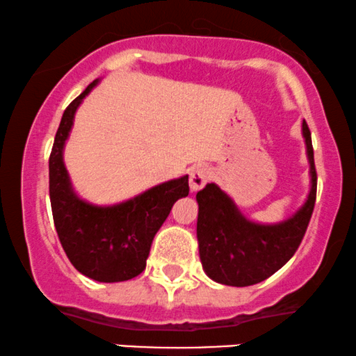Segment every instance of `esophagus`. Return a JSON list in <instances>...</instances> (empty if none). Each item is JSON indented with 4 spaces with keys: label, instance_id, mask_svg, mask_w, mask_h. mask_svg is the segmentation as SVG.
<instances>
[{
    "label": "esophagus",
    "instance_id": "34e87169",
    "mask_svg": "<svg viewBox=\"0 0 356 356\" xmlns=\"http://www.w3.org/2000/svg\"><path fill=\"white\" fill-rule=\"evenodd\" d=\"M210 169L205 168V165H197V168H193L191 170V174H188V186H191V191L197 192L200 191V188H204L205 184L210 181Z\"/></svg>",
    "mask_w": 356,
    "mask_h": 356
}]
</instances>
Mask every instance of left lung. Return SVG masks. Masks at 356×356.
<instances>
[{"instance_id": "8db88e82", "label": "left lung", "mask_w": 356, "mask_h": 356, "mask_svg": "<svg viewBox=\"0 0 356 356\" xmlns=\"http://www.w3.org/2000/svg\"><path fill=\"white\" fill-rule=\"evenodd\" d=\"M302 136L310 164V192L305 204L284 222H251L217 184H207L197 192V240L202 266L210 279L235 287L258 284L279 271L298 251L312 217L317 193L312 139L305 121Z\"/></svg>"}]
</instances>
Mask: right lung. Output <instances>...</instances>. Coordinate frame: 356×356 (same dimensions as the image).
Here are the masks:
<instances>
[{"label": "right lung", "mask_w": 356, "mask_h": 356, "mask_svg": "<svg viewBox=\"0 0 356 356\" xmlns=\"http://www.w3.org/2000/svg\"><path fill=\"white\" fill-rule=\"evenodd\" d=\"M97 83H90L62 115L49 157V195L58 240L74 268L93 281L121 282L145 271L157 230L175 202L188 195V175L116 205L98 207L80 199L65 169L64 146L75 111Z\"/></svg>", "instance_id": "obj_1"}]
</instances>
